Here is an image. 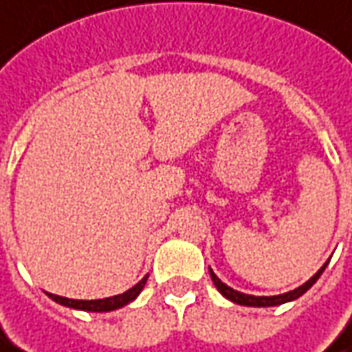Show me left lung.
Wrapping results in <instances>:
<instances>
[{"label":"left lung","instance_id":"1","mask_svg":"<svg viewBox=\"0 0 352 352\" xmlns=\"http://www.w3.org/2000/svg\"><path fill=\"white\" fill-rule=\"evenodd\" d=\"M325 266L327 263L323 264L321 268H319L318 272H316V276H311L305 284H302L300 288H296V290L286 292V294H280V296H249V294H241V292L233 290V288H229L227 284H223L219 278L213 274V270H210L211 280H213V284L217 286V290L223 294L227 300H231V302H235V304L241 305H252V307H268V305H280L284 304V302H292V300H296V298H300L302 294L309 290L316 282H318V278L321 276V272L325 270Z\"/></svg>","mask_w":352,"mask_h":352}]
</instances>
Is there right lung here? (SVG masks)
Returning <instances> with one entry per match:
<instances>
[{"label": "right lung", "instance_id": "1", "mask_svg": "<svg viewBox=\"0 0 352 352\" xmlns=\"http://www.w3.org/2000/svg\"><path fill=\"white\" fill-rule=\"evenodd\" d=\"M146 278L144 276L137 284L133 286L131 290L123 292L119 296H113V298H105V300H68V298H62V296H54V294H48L54 302H58L62 305H68V307H76V309H86V311H111V309H117V307H123L127 305L129 302H133L141 290L144 288L146 284Z\"/></svg>", "mask_w": 352, "mask_h": 352}]
</instances>
